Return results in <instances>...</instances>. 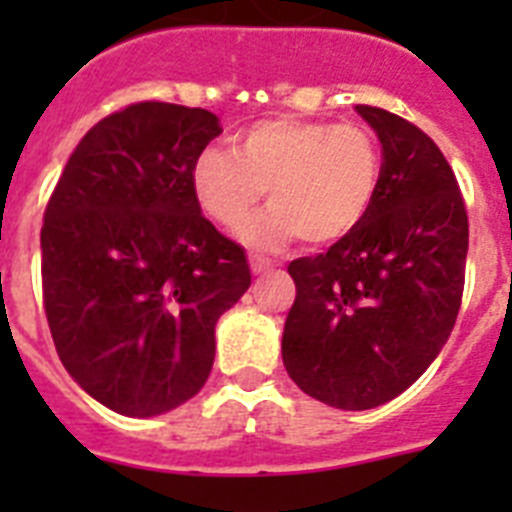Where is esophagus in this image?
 <instances>
[{"instance_id": "34e87169", "label": "esophagus", "mask_w": 512, "mask_h": 512, "mask_svg": "<svg viewBox=\"0 0 512 512\" xmlns=\"http://www.w3.org/2000/svg\"><path fill=\"white\" fill-rule=\"evenodd\" d=\"M273 265H276V263H271V260H265V257H257V255L249 257V268H252V273H255V276H260V273L273 271Z\"/></svg>"}]
</instances>
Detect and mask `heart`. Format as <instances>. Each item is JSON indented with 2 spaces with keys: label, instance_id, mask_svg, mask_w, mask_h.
I'll return each instance as SVG.
<instances>
[{
  "label": "heart",
  "instance_id": "1",
  "mask_svg": "<svg viewBox=\"0 0 512 512\" xmlns=\"http://www.w3.org/2000/svg\"><path fill=\"white\" fill-rule=\"evenodd\" d=\"M382 180L377 140L361 124L276 116L241 132L233 154L207 146L191 164V191L212 223L236 231L268 191L271 207L241 239L279 249L292 239L337 244L364 223Z\"/></svg>",
  "mask_w": 512,
  "mask_h": 512
}]
</instances>
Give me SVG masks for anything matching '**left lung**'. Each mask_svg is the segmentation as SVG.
<instances>
[{
  "label": "left lung",
  "mask_w": 512,
  "mask_h": 512,
  "mask_svg": "<svg viewBox=\"0 0 512 512\" xmlns=\"http://www.w3.org/2000/svg\"><path fill=\"white\" fill-rule=\"evenodd\" d=\"M382 146L369 215L324 255L289 263L297 297L281 358L316 401L361 412L404 393L452 335L468 212L433 140L385 108L356 106Z\"/></svg>",
  "instance_id": "left-lung-1"
}]
</instances>
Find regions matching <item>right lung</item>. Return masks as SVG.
Listing matches in <instances>:
<instances>
[{"instance_id":"1","label":"right lung","mask_w":512,"mask_h":512,"mask_svg":"<svg viewBox=\"0 0 512 512\" xmlns=\"http://www.w3.org/2000/svg\"><path fill=\"white\" fill-rule=\"evenodd\" d=\"M215 114L135 103L68 159L42 225L47 324L66 372L124 417H156L204 388L215 324L252 284L244 249L193 199L191 164Z\"/></svg>"}]
</instances>
